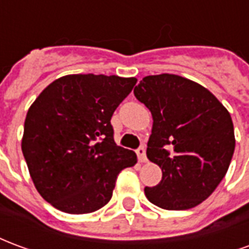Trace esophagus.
I'll return each instance as SVG.
<instances>
[{
	"label": "esophagus",
	"mask_w": 249,
	"mask_h": 249,
	"mask_svg": "<svg viewBox=\"0 0 249 249\" xmlns=\"http://www.w3.org/2000/svg\"><path fill=\"white\" fill-rule=\"evenodd\" d=\"M136 153H137V157H139V161L140 162H145L146 161V153H145V146L141 145L137 151H136Z\"/></svg>",
	"instance_id": "1"
}]
</instances>
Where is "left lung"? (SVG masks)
Masks as SVG:
<instances>
[{
	"instance_id": "obj_1",
	"label": "left lung",
	"mask_w": 249,
	"mask_h": 249,
	"mask_svg": "<svg viewBox=\"0 0 249 249\" xmlns=\"http://www.w3.org/2000/svg\"><path fill=\"white\" fill-rule=\"evenodd\" d=\"M136 98L151 110L146 156L161 168V181L145 187L146 198L168 211L196 207L228 171L235 151L230 112L208 89L176 74L146 76Z\"/></svg>"
}]
</instances>
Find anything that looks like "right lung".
<instances>
[{
  "label": "right lung",
  "instance_id": "right-lung-1",
  "mask_svg": "<svg viewBox=\"0 0 249 249\" xmlns=\"http://www.w3.org/2000/svg\"><path fill=\"white\" fill-rule=\"evenodd\" d=\"M135 77L68 74L49 84L28 110L22 153L41 196L71 214L90 213L112 197L116 178L137 156L114 142L110 119Z\"/></svg>",
  "mask_w": 249,
  "mask_h": 249
}]
</instances>
